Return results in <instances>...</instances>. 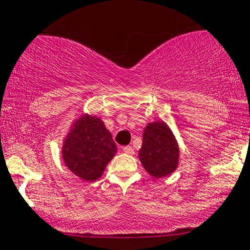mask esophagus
Here are the masks:
<instances>
[{
  "instance_id": "obj_1",
  "label": "esophagus",
  "mask_w": 250,
  "mask_h": 250,
  "mask_svg": "<svg viewBox=\"0 0 250 250\" xmlns=\"http://www.w3.org/2000/svg\"><path fill=\"white\" fill-rule=\"evenodd\" d=\"M123 152L128 153V155H133V153H134V150H133L132 146H125V147H123Z\"/></svg>"
}]
</instances>
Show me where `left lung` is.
Instances as JSON below:
<instances>
[{
	"label": "left lung",
	"mask_w": 250,
	"mask_h": 250,
	"mask_svg": "<svg viewBox=\"0 0 250 250\" xmlns=\"http://www.w3.org/2000/svg\"><path fill=\"white\" fill-rule=\"evenodd\" d=\"M180 148L175 135L165 121H153L143 132L139 160L144 169L155 179L170 175L179 166Z\"/></svg>",
	"instance_id": "8db88e82"
}]
</instances>
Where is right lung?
Listing matches in <instances>:
<instances>
[{
    "label": "right lung",
    "mask_w": 250,
    "mask_h": 250,
    "mask_svg": "<svg viewBox=\"0 0 250 250\" xmlns=\"http://www.w3.org/2000/svg\"><path fill=\"white\" fill-rule=\"evenodd\" d=\"M116 152L117 146L102 118L89 113L71 123L62 145L65 166L85 181L98 180Z\"/></svg>",
    "instance_id": "1"
}]
</instances>
